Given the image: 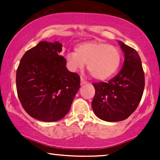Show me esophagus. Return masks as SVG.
Instances as JSON below:
<instances>
[{"mask_svg": "<svg viewBox=\"0 0 160 160\" xmlns=\"http://www.w3.org/2000/svg\"><path fill=\"white\" fill-rule=\"evenodd\" d=\"M80 83H81V85H83V84L87 83V81L84 80V79L82 78H81V79H80Z\"/></svg>", "mask_w": 160, "mask_h": 160, "instance_id": "1", "label": "esophagus"}]
</instances>
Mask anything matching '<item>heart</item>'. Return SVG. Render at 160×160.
<instances>
[{
	"label": "heart",
	"instance_id": "1",
	"mask_svg": "<svg viewBox=\"0 0 160 160\" xmlns=\"http://www.w3.org/2000/svg\"><path fill=\"white\" fill-rule=\"evenodd\" d=\"M65 61L72 71L82 69L87 64L88 71L93 78L104 80L117 72L120 65L121 54L114 46L89 41L77 46L75 52L67 53Z\"/></svg>",
	"mask_w": 160,
	"mask_h": 160
}]
</instances>
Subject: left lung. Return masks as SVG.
Segmentation results:
<instances>
[{
  "label": "left lung",
  "instance_id": "1",
  "mask_svg": "<svg viewBox=\"0 0 160 160\" xmlns=\"http://www.w3.org/2000/svg\"><path fill=\"white\" fill-rule=\"evenodd\" d=\"M124 53L122 69L108 82L92 83L95 94L92 102L95 114L107 122L127 119L135 111L144 89V73L138 53L119 41Z\"/></svg>",
  "mask_w": 160,
  "mask_h": 160
}]
</instances>
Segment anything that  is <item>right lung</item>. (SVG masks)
<instances>
[{
    "instance_id": "right-lung-1",
    "label": "right lung",
    "mask_w": 160,
    "mask_h": 160,
    "mask_svg": "<svg viewBox=\"0 0 160 160\" xmlns=\"http://www.w3.org/2000/svg\"><path fill=\"white\" fill-rule=\"evenodd\" d=\"M62 44L40 41L24 54L16 71V89L24 110L33 118L55 122L68 113L80 89V76L66 68Z\"/></svg>"
}]
</instances>
